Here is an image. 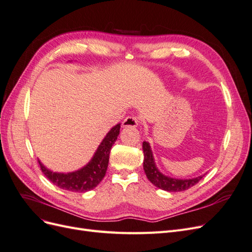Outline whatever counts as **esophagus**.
<instances>
[{
    "instance_id": "obj_1",
    "label": "esophagus",
    "mask_w": 252,
    "mask_h": 252,
    "mask_svg": "<svg viewBox=\"0 0 252 252\" xmlns=\"http://www.w3.org/2000/svg\"><path fill=\"white\" fill-rule=\"evenodd\" d=\"M139 123H140V121H139V118L138 117H127L124 121H123V123H122V126H123L124 128H127V127H131V128H135V127H138V125H139Z\"/></svg>"
}]
</instances>
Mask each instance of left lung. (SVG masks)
<instances>
[{"label":"left lung","mask_w":252,"mask_h":252,"mask_svg":"<svg viewBox=\"0 0 252 252\" xmlns=\"http://www.w3.org/2000/svg\"><path fill=\"white\" fill-rule=\"evenodd\" d=\"M143 152H144V162L143 167L144 171L146 173L147 179L154 184L156 187L166 190L169 192H178V191H184V190L194 186L196 183H199L201 179H203V175L196 177L193 179H174L167 177L163 174L161 171L158 169V167L155 163L154 155H152V150L150 147V144L148 142H143Z\"/></svg>","instance_id":"8db88e82"}]
</instances>
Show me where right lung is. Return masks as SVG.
<instances>
[{
  "mask_svg": "<svg viewBox=\"0 0 252 252\" xmlns=\"http://www.w3.org/2000/svg\"><path fill=\"white\" fill-rule=\"evenodd\" d=\"M121 124L113 126L98 145L93 158L83 168L68 173L53 172L46 168L40 161L42 172L58 187L73 192H86L96 187L103 180L107 170L110 149L117 141Z\"/></svg>",
  "mask_w": 252,
  "mask_h": 252,
  "instance_id": "obj_1",
  "label": "right lung"
}]
</instances>
